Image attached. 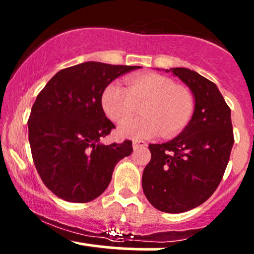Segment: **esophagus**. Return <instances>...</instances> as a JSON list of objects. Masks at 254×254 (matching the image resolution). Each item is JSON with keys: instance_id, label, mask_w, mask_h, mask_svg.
<instances>
[{"instance_id": "obj_1", "label": "esophagus", "mask_w": 254, "mask_h": 254, "mask_svg": "<svg viewBox=\"0 0 254 254\" xmlns=\"http://www.w3.org/2000/svg\"><path fill=\"white\" fill-rule=\"evenodd\" d=\"M147 147V143L144 141H133L132 142V148L133 150L141 149V148H145Z\"/></svg>"}]
</instances>
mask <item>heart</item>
I'll return each mask as SVG.
<instances>
[{
    "instance_id": "b5f03b06",
    "label": "heart",
    "mask_w": 254,
    "mask_h": 254,
    "mask_svg": "<svg viewBox=\"0 0 254 254\" xmlns=\"http://www.w3.org/2000/svg\"><path fill=\"white\" fill-rule=\"evenodd\" d=\"M101 106L111 121L124 124L141 106L142 117L123 125L119 135L142 139L161 131L164 137L180 133L194 113L193 95L164 75L148 72L127 78V88L110 83L101 94Z\"/></svg>"
}]
</instances>
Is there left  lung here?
<instances>
[{"label":"left lung","mask_w":254,"mask_h":254,"mask_svg":"<svg viewBox=\"0 0 254 254\" xmlns=\"http://www.w3.org/2000/svg\"><path fill=\"white\" fill-rule=\"evenodd\" d=\"M194 97L190 124L170 142L149 144L151 159L142 188L157 210L179 214L211 197L228 165L234 143L230 109L216 84L186 68L171 70Z\"/></svg>","instance_id":"8db88e82"}]
</instances>
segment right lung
Returning a JSON list of instances; mask_svg holds the SVG:
<instances>
[{
	"label": "right lung",
	"instance_id": "add662e5",
	"mask_svg": "<svg viewBox=\"0 0 254 254\" xmlns=\"http://www.w3.org/2000/svg\"><path fill=\"white\" fill-rule=\"evenodd\" d=\"M141 68L84 62L58 71L38 94L28 118L32 157L43 183L66 202L100 196L132 142L100 143L115 124L105 116L101 94L125 72Z\"/></svg>",
	"mask_w": 254,
	"mask_h": 254
}]
</instances>
